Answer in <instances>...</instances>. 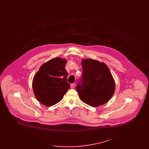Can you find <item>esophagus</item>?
<instances>
[{"instance_id":"1","label":"esophagus","mask_w":149,"mask_h":149,"mask_svg":"<svg viewBox=\"0 0 149 149\" xmlns=\"http://www.w3.org/2000/svg\"><path fill=\"white\" fill-rule=\"evenodd\" d=\"M75 86H76V84L75 83H72V84H71V85H70L71 88H74V87H75Z\"/></svg>"}]
</instances>
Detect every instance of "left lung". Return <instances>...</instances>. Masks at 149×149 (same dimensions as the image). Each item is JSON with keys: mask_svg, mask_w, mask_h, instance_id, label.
Masks as SVG:
<instances>
[{"mask_svg": "<svg viewBox=\"0 0 149 149\" xmlns=\"http://www.w3.org/2000/svg\"><path fill=\"white\" fill-rule=\"evenodd\" d=\"M83 73L76 89L80 99L92 107L103 105L111 99L115 83L106 64L91 58L81 61Z\"/></svg>", "mask_w": 149, "mask_h": 149, "instance_id": "obj_1", "label": "left lung"}]
</instances>
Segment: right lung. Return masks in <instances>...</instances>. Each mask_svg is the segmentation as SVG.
<instances>
[{"mask_svg": "<svg viewBox=\"0 0 149 149\" xmlns=\"http://www.w3.org/2000/svg\"><path fill=\"white\" fill-rule=\"evenodd\" d=\"M66 64V59L55 57L43 64L36 72L32 86L36 98L41 104L48 107L55 105L70 88Z\"/></svg>", "mask_w": 149, "mask_h": 149, "instance_id": "right-lung-1", "label": "right lung"}]
</instances>
